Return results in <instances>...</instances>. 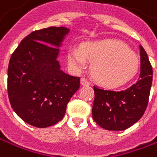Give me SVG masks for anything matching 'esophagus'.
<instances>
[{
    "instance_id": "esophagus-1",
    "label": "esophagus",
    "mask_w": 157,
    "mask_h": 157,
    "mask_svg": "<svg viewBox=\"0 0 157 157\" xmlns=\"http://www.w3.org/2000/svg\"><path fill=\"white\" fill-rule=\"evenodd\" d=\"M80 83H81V85H83V86H89V85H90V81H88L85 78H82L80 79Z\"/></svg>"
}]
</instances>
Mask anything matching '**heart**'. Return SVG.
I'll list each match as a JSON object with an SVG mask.
<instances>
[{"label": "heart", "mask_w": 157, "mask_h": 157, "mask_svg": "<svg viewBox=\"0 0 157 157\" xmlns=\"http://www.w3.org/2000/svg\"><path fill=\"white\" fill-rule=\"evenodd\" d=\"M69 64L83 70L87 61L91 63L90 74L103 86L116 88L130 80L139 70V57L122 42L113 40L86 41L80 49L71 48L67 52Z\"/></svg>", "instance_id": "heart-1"}]
</instances>
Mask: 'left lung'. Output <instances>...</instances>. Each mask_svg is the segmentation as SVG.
<instances>
[{"mask_svg": "<svg viewBox=\"0 0 157 157\" xmlns=\"http://www.w3.org/2000/svg\"><path fill=\"white\" fill-rule=\"evenodd\" d=\"M141 74L139 80L128 89L119 91L94 89L92 118L107 130H124L144 116L153 81V69L144 49L140 46Z\"/></svg>", "mask_w": 157, "mask_h": 157, "instance_id": "1", "label": "left lung"}]
</instances>
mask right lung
<instances>
[{
  "mask_svg": "<svg viewBox=\"0 0 157 157\" xmlns=\"http://www.w3.org/2000/svg\"><path fill=\"white\" fill-rule=\"evenodd\" d=\"M69 29L65 27L35 30L13 52L8 66L7 90L12 108L37 128L55 125L79 88V78L66 74L57 60Z\"/></svg>",
  "mask_w": 157,
  "mask_h": 157,
  "instance_id": "1",
  "label": "right lung"
}]
</instances>
